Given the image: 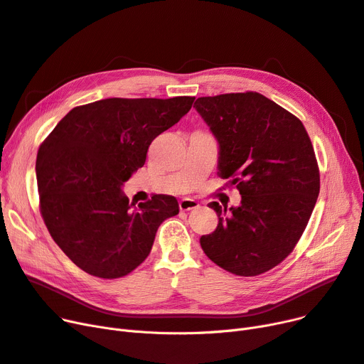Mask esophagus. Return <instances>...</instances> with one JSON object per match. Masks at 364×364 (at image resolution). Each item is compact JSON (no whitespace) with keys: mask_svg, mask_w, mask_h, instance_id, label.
<instances>
[{"mask_svg":"<svg viewBox=\"0 0 364 364\" xmlns=\"http://www.w3.org/2000/svg\"><path fill=\"white\" fill-rule=\"evenodd\" d=\"M198 208V201L194 198H182L179 201V209L182 212H188V210H193Z\"/></svg>","mask_w":364,"mask_h":364,"instance_id":"obj_1","label":"esophagus"}]
</instances>
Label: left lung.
I'll use <instances>...</instances> for the list:
<instances>
[{"instance_id":"8db88e82","label":"left lung","mask_w":364,"mask_h":364,"mask_svg":"<svg viewBox=\"0 0 364 364\" xmlns=\"http://www.w3.org/2000/svg\"><path fill=\"white\" fill-rule=\"evenodd\" d=\"M194 107L220 143L218 174L235 185L240 206L209 203L220 218L201 236L205 254L237 276H258L293 252L319 194L315 151L301 121L246 91L200 97Z\"/></svg>"}]
</instances>
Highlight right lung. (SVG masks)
Returning <instances> with one entry per match:
<instances>
[{
	"mask_svg": "<svg viewBox=\"0 0 364 364\" xmlns=\"http://www.w3.org/2000/svg\"><path fill=\"white\" fill-rule=\"evenodd\" d=\"M194 97L106 98L71 109L38 148L40 213L83 272L116 279L149 255L158 227L179 213L173 196L129 203L121 186L152 140L190 112Z\"/></svg>",
	"mask_w": 364,
	"mask_h": 364,
	"instance_id": "1",
	"label": "right lung"
}]
</instances>
